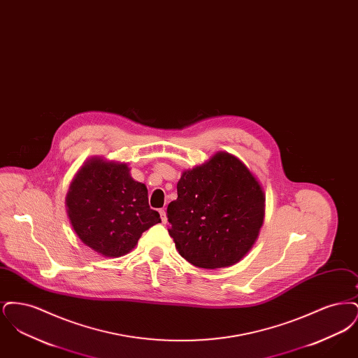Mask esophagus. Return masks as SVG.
Listing matches in <instances>:
<instances>
[{
	"mask_svg": "<svg viewBox=\"0 0 358 358\" xmlns=\"http://www.w3.org/2000/svg\"><path fill=\"white\" fill-rule=\"evenodd\" d=\"M159 216H161V222H164V224H166L168 217H166V210H165V209H161V210H159Z\"/></svg>",
	"mask_w": 358,
	"mask_h": 358,
	"instance_id": "obj_1",
	"label": "esophagus"
}]
</instances>
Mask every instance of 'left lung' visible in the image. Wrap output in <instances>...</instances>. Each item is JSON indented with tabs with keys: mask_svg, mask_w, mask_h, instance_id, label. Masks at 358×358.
Segmentation results:
<instances>
[{
	"mask_svg": "<svg viewBox=\"0 0 358 358\" xmlns=\"http://www.w3.org/2000/svg\"><path fill=\"white\" fill-rule=\"evenodd\" d=\"M177 194L168 205V231L180 255L193 266H232L255 243L264 217V193L236 157L215 154L184 171Z\"/></svg>",
	"mask_w": 358,
	"mask_h": 358,
	"instance_id": "1",
	"label": "left lung"
}]
</instances>
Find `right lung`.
<instances>
[{"instance_id":"1","label":"right lung","mask_w":358,"mask_h":358,"mask_svg":"<svg viewBox=\"0 0 358 358\" xmlns=\"http://www.w3.org/2000/svg\"><path fill=\"white\" fill-rule=\"evenodd\" d=\"M124 164L91 159L78 171L67 194L69 220L80 240L98 254L118 257L161 222L150 209L148 189Z\"/></svg>"}]
</instances>
